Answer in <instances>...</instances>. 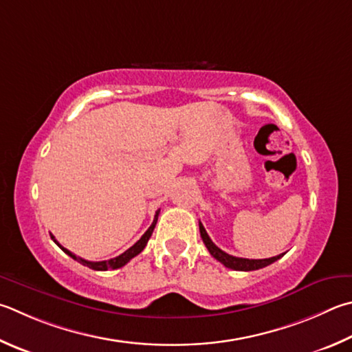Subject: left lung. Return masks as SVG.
Segmentation results:
<instances>
[{
    "instance_id": "obj_1",
    "label": "left lung",
    "mask_w": 352,
    "mask_h": 352,
    "mask_svg": "<svg viewBox=\"0 0 352 352\" xmlns=\"http://www.w3.org/2000/svg\"><path fill=\"white\" fill-rule=\"evenodd\" d=\"M198 226H200V235H201V239H203V243H204V245H206L210 255H212L214 258L219 260L221 265H225L226 267H229V270H234V271H255V270H261V267L271 265V263H274V261H277L280 257H283V254L277 255V257L261 258V260L234 257V255H229L225 251H221L219 246H215V243L210 240V237H209L208 232H206V229L203 228L201 223H198Z\"/></svg>"
}]
</instances>
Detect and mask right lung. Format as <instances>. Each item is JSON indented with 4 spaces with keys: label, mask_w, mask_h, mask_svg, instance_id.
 I'll list each match as a JSON object with an SVG mask.
<instances>
[{
    "label": "right lung",
    "mask_w": 352,
    "mask_h": 352,
    "mask_svg": "<svg viewBox=\"0 0 352 352\" xmlns=\"http://www.w3.org/2000/svg\"><path fill=\"white\" fill-rule=\"evenodd\" d=\"M158 214H160V210H157V212H155V217H154V221H152V225L149 226L148 231H146V232L142 235V239H140V240L135 243V245L131 246L129 249H127V251H124L123 254L118 255V257L111 258V260H103V261H87V260L81 258V257H76V255H75V254H72V252H70L69 249L63 248V246L60 245V243L55 240L54 235H50V237H52V240L56 243V245H58V246L63 249V251H65V252L69 255V257H72L74 260L78 261V263L85 265V266H87V267H91V270H94V271L118 270V267L124 266V265L127 263V261L132 260L133 257H135V255H138L140 252H142L143 249L146 248V245H148V241H149V239H151V235H152V232H154V228H155V225H157Z\"/></svg>",
    "instance_id": "right-lung-1"
}]
</instances>
